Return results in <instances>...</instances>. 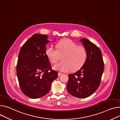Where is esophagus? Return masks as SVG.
<instances>
[{
  "label": "esophagus",
  "mask_w": 120,
  "mask_h": 120,
  "mask_svg": "<svg viewBox=\"0 0 120 120\" xmlns=\"http://www.w3.org/2000/svg\"><path fill=\"white\" fill-rule=\"evenodd\" d=\"M58 75H59V76H60V75H62L63 74V73H61V72H58Z\"/></svg>",
  "instance_id": "1"
}]
</instances>
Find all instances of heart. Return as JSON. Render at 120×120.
I'll list each match as a JSON object with an SVG mask.
<instances>
[{
	"label": "heart",
	"mask_w": 120,
	"mask_h": 120,
	"mask_svg": "<svg viewBox=\"0 0 120 120\" xmlns=\"http://www.w3.org/2000/svg\"><path fill=\"white\" fill-rule=\"evenodd\" d=\"M56 49L52 46L45 50V54L53 64H56L62 57V61L53 67L56 70L68 72L71 70L75 71L79 69L86 61L87 51L83 46H79L69 39H64L56 45Z\"/></svg>",
	"instance_id": "heart-1"
}]
</instances>
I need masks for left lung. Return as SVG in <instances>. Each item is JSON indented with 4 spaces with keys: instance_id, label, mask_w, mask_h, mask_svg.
<instances>
[{
    "instance_id": "obj_1",
    "label": "left lung",
    "mask_w": 120,
    "mask_h": 120,
    "mask_svg": "<svg viewBox=\"0 0 120 120\" xmlns=\"http://www.w3.org/2000/svg\"><path fill=\"white\" fill-rule=\"evenodd\" d=\"M82 42L87 51V58L81 68L74 74H69L68 91L79 98L90 96L99 88L104 71L102 53L94 43L83 38Z\"/></svg>"
}]
</instances>
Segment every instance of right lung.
I'll use <instances>...</instances> for the list:
<instances>
[{"label": "right lung", "instance_id": "obj_1", "mask_svg": "<svg viewBox=\"0 0 120 120\" xmlns=\"http://www.w3.org/2000/svg\"><path fill=\"white\" fill-rule=\"evenodd\" d=\"M47 36L35 34L20 48L16 67L20 88L26 96L37 99L48 93L58 73L52 70L45 54Z\"/></svg>", "mask_w": 120, "mask_h": 120}]
</instances>
